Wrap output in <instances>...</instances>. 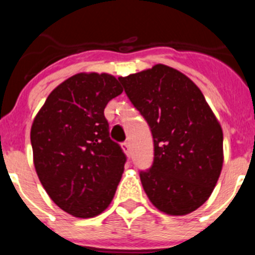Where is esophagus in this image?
Here are the masks:
<instances>
[{"mask_svg": "<svg viewBox=\"0 0 255 255\" xmlns=\"http://www.w3.org/2000/svg\"><path fill=\"white\" fill-rule=\"evenodd\" d=\"M121 147H123L124 152L126 153V155L130 154V143H129V141H125V143L121 144Z\"/></svg>", "mask_w": 255, "mask_h": 255, "instance_id": "34e87169", "label": "esophagus"}]
</instances>
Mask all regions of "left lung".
Segmentation results:
<instances>
[{
	"label": "left lung",
	"mask_w": 255,
	"mask_h": 255,
	"mask_svg": "<svg viewBox=\"0 0 255 255\" xmlns=\"http://www.w3.org/2000/svg\"><path fill=\"white\" fill-rule=\"evenodd\" d=\"M119 80L152 131L154 159L140 171L145 194L166 215H189L206 203L220 177V123L199 88L179 70L158 64Z\"/></svg>",
	"instance_id": "8db88e82"
}]
</instances>
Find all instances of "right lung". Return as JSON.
<instances>
[{"mask_svg":"<svg viewBox=\"0 0 255 255\" xmlns=\"http://www.w3.org/2000/svg\"><path fill=\"white\" fill-rule=\"evenodd\" d=\"M121 93L110 74H76L51 92L33 121L38 177L49 198L74 217L102 213L123 176L126 155L110 138L103 114Z\"/></svg>","mask_w":255,"mask_h":255,"instance_id":"obj_1","label":"right lung"}]
</instances>
